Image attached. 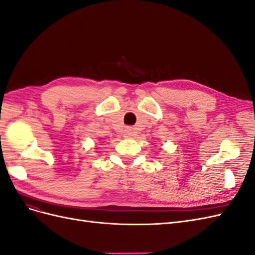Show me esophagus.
Listing matches in <instances>:
<instances>
[{"mask_svg":"<svg viewBox=\"0 0 255 255\" xmlns=\"http://www.w3.org/2000/svg\"><path fill=\"white\" fill-rule=\"evenodd\" d=\"M133 129L132 128H127L126 129H125V134H123V135H125V137H130V136H133Z\"/></svg>","mask_w":255,"mask_h":255,"instance_id":"esophagus-1","label":"esophagus"}]
</instances>
